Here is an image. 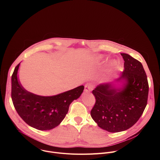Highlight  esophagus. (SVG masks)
Segmentation results:
<instances>
[{
  "label": "esophagus",
  "instance_id": "obj_1",
  "mask_svg": "<svg viewBox=\"0 0 160 160\" xmlns=\"http://www.w3.org/2000/svg\"><path fill=\"white\" fill-rule=\"evenodd\" d=\"M93 88V85L91 84V83H87L85 85V92H90V91H91L92 90Z\"/></svg>",
  "mask_w": 160,
  "mask_h": 160
}]
</instances>
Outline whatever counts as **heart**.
<instances>
[{
  "mask_svg": "<svg viewBox=\"0 0 160 160\" xmlns=\"http://www.w3.org/2000/svg\"><path fill=\"white\" fill-rule=\"evenodd\" d=\"M99 59H101V57H100V58H99ZM115 64V62H111V64H112V65Z\"/></svg>",
  "mask_w": 160,
  "mask_h": 160,
  "instance_id": "heart-1",
  "label": "heart"
}]
</instances>
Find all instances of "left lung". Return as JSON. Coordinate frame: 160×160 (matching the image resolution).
I'll list each match as a JSON object with an SVG mask.
<instances>
[{
    "label": "left lung",
    "mask_w": 160,
    "mask_h": 160,
    "mask_svg": "<svg viewBox=\"0 0 160 160\" xmlns=\"http://www.w3.org/2000/svg\"><path fill=\"white\" fill-rule=\"evenodd\" d=\"M121 55L125 61L124 70L117 80H125L122 88L102 83L92 90L96 103L90 115L100 128L109 132L132 127L142 115L148 102L149 85L142 64L127 54Z\"/></svg>",
    "instance_id": "1"
}]
</instances>
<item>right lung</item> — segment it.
<instances>
[{"instance_id": "right-lung-1", "label": "right lung", "mask_w": 160, "mask_h": 160, "mask_svg": "<svg viewBox=\"0 0 160 160\" xmlns=\"http://www.w3.org/2000/svg\"><path fill=\"white\" fill-rule=\"evenodd\" d=\"M20 63L11 78V98L19 117L28 125L39 130H48L58 126L69 109L70 104L83 92L84 86L53 96L44 97L28 92L18 80Z\"/></svg>"}]
</instances>
